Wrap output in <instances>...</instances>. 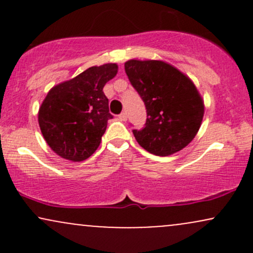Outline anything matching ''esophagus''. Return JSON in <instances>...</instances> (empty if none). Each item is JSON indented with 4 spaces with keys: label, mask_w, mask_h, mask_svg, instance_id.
I'll use <instances>...</instances> for the list:
<instances>
[{
    "label": "esophagus",
    "mask_w": 253,
    "mask_h": 253,
    "mask_svg": "<svg viewBox=\"0 0 253 253\" xmlns=\"http://www.w3.org/2000/svg\"><path fill=\"white\" fill-rule=\"evenodd\" d=\"M119 118H120V120H123V121L127 120V113L126 112H123L120 115H119Z\"/></svg>",
    "instance_id": "esophagus-1"
}]
</instances>
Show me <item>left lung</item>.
Masks as SVG:
<instances>
[{"instance_id":"8db88e82","label":"left lung","mask_w":253,"mask_h":253,"mask_svg":"<svg viewBox=\"0 0 253 253\" xmlns=\"http://www.w3.org/2000/svg\"><path fill=\"white\" fill-rule=\"evenodd\" d=\"M125 71L146 107L145 127L133 129L138 144L161 157L184 149L195 138L205 114L193 81L163 60L130 59Z\"/></svg>"}]
</instances>
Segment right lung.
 Returning <instances> with one entry per match:
<instances>
[{
    "mask_svg": "<svg viewBox=\"0 0 253 253\" xmlns=\"http://www.w3.org/2000/svg\"><path fill=\"white\" fill-rule=\"evenodd\" d=\"M117 74V64L91 66L47 92L38 121L43 139L58 156L82 162L97 150L113 118L103 86Z\"/></svg>",
    "mask_w": 253,
    "mask_h": 253,
    "instance_id": "obj_1",
    "label": "right lung"
}]
</instances>
